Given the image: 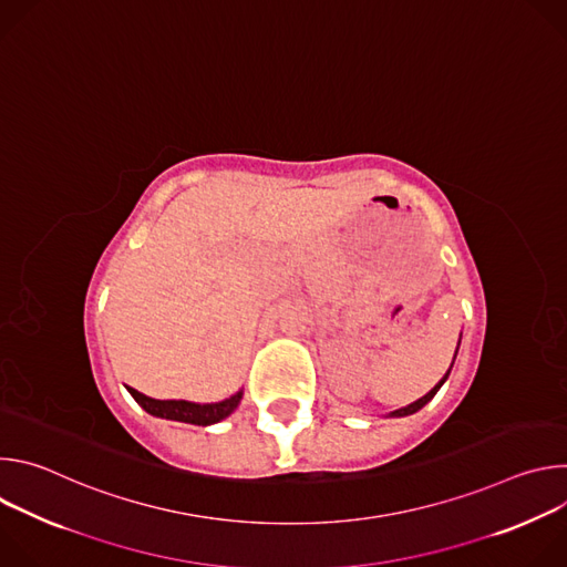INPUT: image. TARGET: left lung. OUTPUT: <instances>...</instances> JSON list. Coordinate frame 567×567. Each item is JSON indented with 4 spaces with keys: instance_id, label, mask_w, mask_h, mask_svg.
<instances>
[{
    "instance_id": "1",
    "label": "left lung",
    "mask_w": 567,
    "mask_h": 567,
    "mask_svg": "<svg viewBox=\"0 0 567 567\" xmlns=\"http://www.w3.org/2000/svg\"><path fill=\"white\" fill-rule=\"evenodd\" d=\"M462 337V334H460ZM460 346V343H457ZM455 354H457V350H455ZM453 361H455V357H453ZM451 368H453V363H451ZM451 368H449V372L440 379V383L429 392V394H424L422 399H417V401H413V403H409V406H403V409H399V411H394V413H390V417H406V415H413V413H417L420 409H424L426 406V403L437 394V390L442 388V383L449 379V374H451Z\"/></svg>"
}]
</instances>
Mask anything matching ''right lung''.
Wrapping results in <instances>:
<instances>
[{"instance_id":"right-lung-1","label":"right lung","mask_w":567,"mask_h":567,"mask_svg":"<svg viewBox=\"0 0 567 567\" xmlns=\"http://www.w3.org/2000/svg\"><path fill=\"white\" fill-rule=\"evenodd\" d=\"M127 390L145 413H150L154 417L195 424V426H210V424L221 422L237 409V403L241 399V390L235 392L233 396H228L224 401H215V403H193V401H184V399H179V401L177 399H152L130 385H127Z\"/></svg>"}]
</instances>
